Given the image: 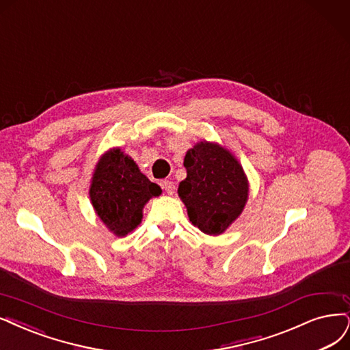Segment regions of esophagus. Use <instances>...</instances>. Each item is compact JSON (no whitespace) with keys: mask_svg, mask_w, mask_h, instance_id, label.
I'll return each instance as SVG.
<instances>
[{"mask_svg":"<svg viewBox=\"0 0 350 350\" xmlns=\"http://www.w3.org/2000/svg\"><path fill=\"white\" fill-rule=\"evenodd\" d=\"M161 186H163V189L165 190V193L167 195H174V191H176V185L173 183V182H170V180H164V182L161 183Z\"/></svg>","mask_w":350,"mask_h":350,"instance_id":"1","label":"esophagus"}]
</instances>
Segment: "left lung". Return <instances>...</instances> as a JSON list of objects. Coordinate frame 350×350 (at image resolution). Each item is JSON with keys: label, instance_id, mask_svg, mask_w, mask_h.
Listing matches in <instances>:
<instances>
[{"label": "left lung", "instance_id": "1", "mask_svg": "<svg viewBox=\"0 0 350 350\" xmlns=\"http://www.w3.org/2000/svg\"><path fill=\"white\" fill-rule=\"evenodd\" d=\"M183 164L187 176L177 193L190 222L206 235H222L248 202L250 183L242 164L228 148L206 139L186 151Z\"/></svg>", "mask_w": 350, "mask_h": 350}]
</instances>
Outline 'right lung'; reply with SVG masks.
Instances as JSON below:
<instances>
[{"label": "right lung", "instance_id": "1", "mask_svg": "<svg viewBox=\"0 0 350 350\" xmlns=\"http://www.w3.org/2000/svg\"><path fill=\"white\" fill-rule=\"evenodd\" d=\"M160 195L161 187L150 182L121 147L109 148L100 155L89 186L96 216L118 238L131 234L142 221L144 206Z\"/></svg>", "mask_w": 350, "mask_h": 350}]
</instances>
